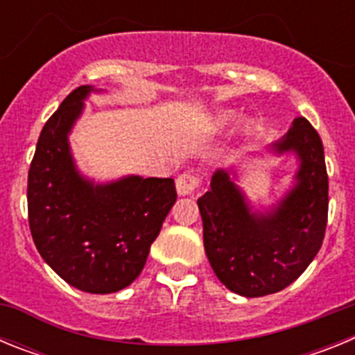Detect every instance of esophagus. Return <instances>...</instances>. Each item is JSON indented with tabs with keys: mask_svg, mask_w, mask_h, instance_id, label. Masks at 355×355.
<instances>
[{
	"mask_svg": "<svg viewBox=\"0 0 355 355\" xmlns=\"http://www.w3.org/2000/svg\"><path fill=\"white\" fill-rule=\"evenodd\" d=\"M199 184L200 180L196 174H192V172H184V174H181L180 178L175 180V190H178L180 196H190V193H193L197 188H199Z\"/></svg>",
	"mask_w": 355,
	"mask_h": 355,
	"instance_id": "34e87169",
	"label": "esophagus"
}]
</instances>
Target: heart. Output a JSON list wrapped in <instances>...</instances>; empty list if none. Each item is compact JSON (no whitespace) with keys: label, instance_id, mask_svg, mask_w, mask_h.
I'll use <instances>...</instances> for the list:
<instances>
[{"label":"heart","instance_id":"obj_1","mask_svg":"<svg viewBox=\"0 0 355 355\" xmlns=\"http://www.w3.org/2000/svg\"><path fill=\"white\" fill-rule=\"evenodd\" d=\"M234 121H236V114H234L233 110H222V112H218V114L213 117V126H215L216 130H224V128L231 126Z\"/></svg>","mask_w":355,"mask_h":355}]
</instances>
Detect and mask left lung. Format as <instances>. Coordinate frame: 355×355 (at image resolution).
I'll return each mask as SVG.
<instances>
[{
	"mask_svg": "<svg viewBox=\"0 0 355 355\" xmlns=\"http://www.w3.org/2000/svg\"><path fill=\"white\" fill-rule=\"evenodd\" d=\"M268 153L299 162L293 184L275 205L254 209L236 183V168L213 172L211 188L197 199L213 272L227 290L249 299L297 281L318 254L327 225V168L315 128L295 119Z\"/></svg>",
	"mask_w": 355,
	"mask_h": 355,
	"instance_id": "left-lung-1",
	"label": "left lung"
}]
</instances>
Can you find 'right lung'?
Masks as SVG:
<instances>
[{
  "label": "right lung",
  "instance_id": "right-lung-1",
  "mask_svg": "<svg viewBox=\"0 0 355 355\" xmlns=\"http://www.w3.org/2000/svg\"><path fill=\"white\" fill-rule=\"evenodd\" d=\"M99 92L78 87L44 124L28 172V220L37 250L65 283L105 295L139 277L178 193L172 178L96 183L78 171L69 135L85 99Z\"/></svg>",
  "mask_w": 355,
  "mask_h": 355
}]
</instances>
